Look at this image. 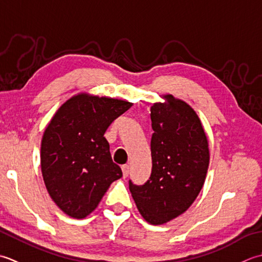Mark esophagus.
Returning <instances> with one entry per match:
<instances>
[{"instance_id": "esophagus-1", "label": "esophagus", "mask_w": 262, "mask_h": 262, "mask_svg": "<svg viewBox=\"0 0 262 262\" xmlns=\"http://www.w3.org/2000/svg\"><path fill=\"white\" fill-rule=\"evenodd\" d=\"M122 172H123V178H126V176L130 173L129 165H123V166H122Z\"/></svg>"}]
</instances>
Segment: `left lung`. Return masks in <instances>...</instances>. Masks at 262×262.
<instances>
[{
    "label": "left lung",
    "mask_w": 262,
    "mask_h": 262,
    "mask_svg": "<svg viewBox=\"0 0 262 262\" xmlns=\"http://www.w3.org/2000/svg\"><path fill=\"white\" fill-rule=\"evenodd\" d=\"M150 108L152 168L142 185L129 181L138 210L152 225L174 220L193 204L209 166L206 133L195 112L166 95Z\"/></svg>",
    "instance_id": "obj_1"
}]
</instances>
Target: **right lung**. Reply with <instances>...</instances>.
Wrapping results in <instances>:
<instances>
[{
  "label": "right lung",
  "mask_w": 262,
  "mask_h": 262,
  "mask_svg": "<svg viewBox=\"0 0 262 262\" xmlns=\"http://www.w3.org/2000/svg\"><path fill=\"white\" fill-rule=\"evenodd\" d=\"M131 106L81 94L66 101L47 125L40 149L42 178L53 201L70 217L88 216L122 178L104 135Z\"/></svg>",
  "instance_id": "1"
}]
</instances>
